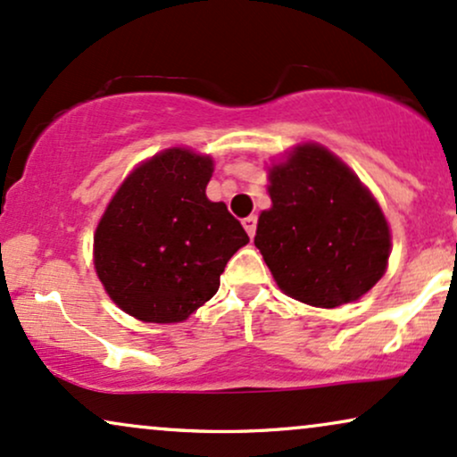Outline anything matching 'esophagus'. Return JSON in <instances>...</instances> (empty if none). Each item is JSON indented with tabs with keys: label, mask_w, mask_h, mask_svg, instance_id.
<instances>
[{
	"label": "esophagus",
	"mask_w": 457,
	"mask_h": 457,
	"mask_svg": "<svg viewBox=\"0 0 457 457\" xmlns=\"http://www.w3.org/2000/svg\"><path fill=\"white\" fill-rule=\"evenodd\" d=\"M256 224H258L256 216H247L244 220V228H245V233L250 235V237H254V235H256Z\"/></svg>",
	"instance_id": "obj_1"
}]
</instances>
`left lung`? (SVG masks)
I'll use <instances>...</instances> for the list:
<instances>
[{"label":"left lung","instance_id":"obj_1","mask_svg":"<svg viewBox=\"0 0 457 457\" xmlns=\"http://www.w3.org/2000/svg\"><path fill=\"white\" fill-rule=\"evenodd\" d=\"M254 244L281 292L312 307L358 301L384 278L390 227L356 173L318 144L269 169Z\"/></svg>","mask_w":457,"mask_h":457}]
</instances>
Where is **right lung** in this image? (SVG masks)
<instances>
[{
    "instance_id": "add662e5",
    "label": "right lung",
    "mask_w": 457,
    "mask_h": 457,
    "mask_svg": "<svg viewBox=\"0 0 457 457\" xmlns=\"http://www.w3.org/2000/svg\"><path fill=\"white\" fill-rule=\"evenodd\" d=\"M210 156L169 148L129 173L95 230V271L122 312L182 322L220 288L250 237L224 203L207 199Z\"/></svg>"
}]
</instances>
